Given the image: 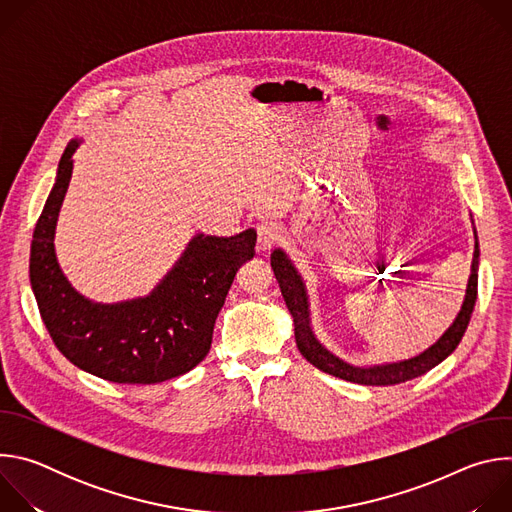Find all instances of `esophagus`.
<instances>
[{"instance_id":"obj_1","label":"esophagus","mask_w":512,"mask_h":512,"mask_svg":"<svg viewBox=\"0 0 512 512\" xmlns=\"http://www.w3.org/2000/svg\"><path fill=\"white\" fill-rule=\"evenodd\" d=\"M281 233L277 229V225L273 223H259L257 225V251L265 253L269 251L277 241H279Z\"/></svg>"}]
</instances>
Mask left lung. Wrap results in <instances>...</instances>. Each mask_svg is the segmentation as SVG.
I'll list each match as a JSON object with an SVG mask.
<instances>
[{
  "instance_id": "left-lung-1",
  "label": "left lung",
  "mask_w": 512,
  "mask_h": 512,
  "mask_svg": "<svg viewBox=\"0 0 512 512\" xmlns=\"http://www.w3.org/2000/svg\"><path fill=\"white\" fill-rule=\"evenodd\" d=\"M478 257H480V249H478V239H476L474 257H472V273L468 279L462 310L456 316L454 324L442 334V338L413 358L399 360V362H387V364H375V367H352V364L344 362L342 358L332 354L328 348H324L312 332L306 285H304L302 275L298 273L296 265L291 263V259L281 249H275L271 253V267H273L275 279L281 287V296L285 300V306H287L289 314L294 316L296 344H298L302 356L310 364H314L316 369H320L332 377H338V379H344L350 383H358V385L387 387V385H399V383H405V381L425 375L427 371L437 367V364L446 360L456 350V346L460 344V340L470 324V316H472L476 296H478Z\"/></svg>"
}]
</instances>
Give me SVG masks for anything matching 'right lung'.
Wrapping results in <instances>:
<instances>
[{"mask_svg":"<svg viewBox=\"0 0 512 512\" xmlns=\"http://www.w3.org/2000/svg\"><path fill=\"white\" fill-rule=\"evenodd\" d=\"M79 143L66 145L34 229L30 283L42 322L56 348L99 379L154 385L180 377L208 354L216 316L239 267L255 255L257 233L196 235L150 296L119 304L87 300L68 283L54 253V229Z\"/></svg>","mask_w":512,"mask_h":512,"instance_id":"add662e5","label":"right lung"}]
</instances>
